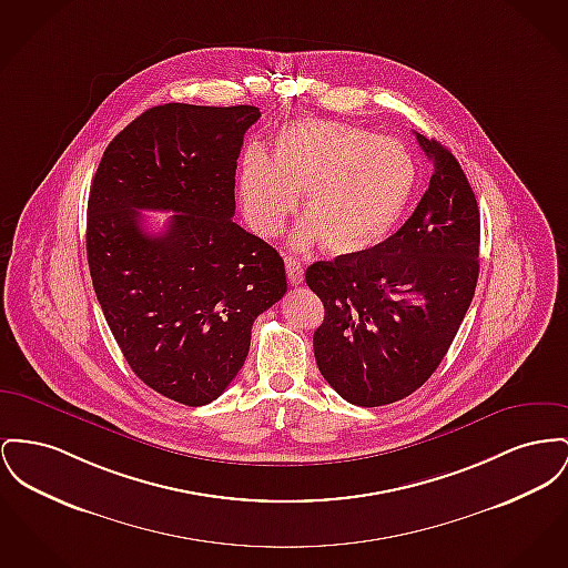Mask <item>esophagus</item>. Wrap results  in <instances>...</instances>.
<instances>
[{"label":"esophagus","instance_id":"34e87169","mask_svg":"<svg viewBox=\"0 0 568 568\" xmlns=\"http://www.w3.org/2000/svg\"><path fill=\"white\" fill-rule=\"evenodd\" d=\"M285 270H287V278L292 285H301L304 281V270H302L301 262H296L294 257H285Z\"/></svg>","mask_w":568,"mask_h":568}]
</instances>
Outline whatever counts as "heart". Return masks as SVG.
Listing matches in <instances>:
<instances>
[{"instance_id":"1","label":"heart","mask_w":568,"mask_h":568,"mask_svg":"<svg viewBox=\"0 0 568 568\" xmlns=\"http://www.w3.org/2000/svg\"><path fill=\"white\" fill-rule=\"evenodd\" d=\"M416 180L414 161L395 139L333 120L290 124L274 139L272 159L248 148L240 163V197L260 235H276L298 205L306 219L294 246L324 240L336 255H358L395 230Z\"/></svg>"}]
</instances>
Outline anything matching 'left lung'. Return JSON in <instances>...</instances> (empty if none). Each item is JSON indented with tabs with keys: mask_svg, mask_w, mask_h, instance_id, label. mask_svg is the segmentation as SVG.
<instances>
[{
	"mask_svg": "<svg viewBox=\"0 0 568 568\" xmlns=\"http://www.w3.org/2000/svg\"><path fill=\"white\" fill-rule=\"evenodd\" d=\"M434 175L397 234L358 255L315 262L306 285L324 302L313 334L324 379L377 407L420 388L446 356L478 281L480 212L457 159L416 133Z\"/></svg>",
	"mask_w": 568,
	"mask_h": 568,
	"instance_id": "8db88e82",
	"label": "left lung"
}]
</instances>
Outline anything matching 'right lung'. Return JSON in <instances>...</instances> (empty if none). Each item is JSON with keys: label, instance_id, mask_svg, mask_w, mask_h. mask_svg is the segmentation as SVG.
Returning a JSON list of instances; mask_svg holds the SVG:
<instances>
[{"label": "right lung", "instance_id": "right-lung-1", "mask_svg": "<svg viewBox=\"0 0 568 568\" xmlns=\"http://www.w3.org/2000/svg\"><path fill=\"white\" fill-rule=\"evenodd\" d=\"M260 109L169 102L104 150L88 201V264L134 375L197 407L244 365L260 313L287 292L281 255L234 223L235 161ZM139 209L173 211L161 235Z\"/></svg>", "mask_w": 568, "mask_h": 568}]
</instances>
